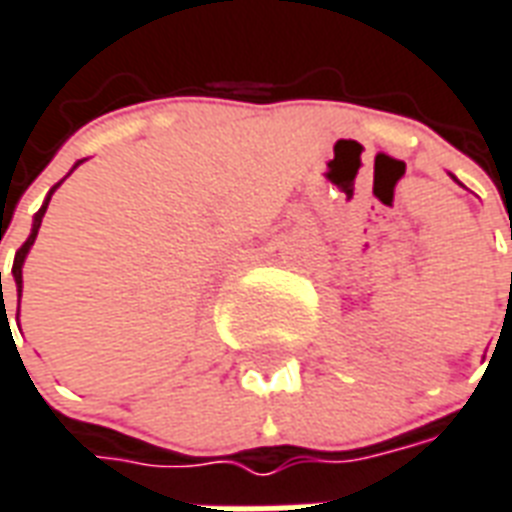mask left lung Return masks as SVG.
<instances>
[{"instance_id":"obj_1","label":"left lung","mask_w":512,"mask_h":512,"mask_svg":"<svg viewBox=\"0 0 512 512\" xmlns=\"http://www.w3.org/2000/svg\"><path fill=\"white\" fill-rule=\"evenodd\" d=\"M450 176H453V173H450ZM453 179H456V176H453ZM458 181V179H456ZM510 285H512V274H510ZM510 293H512V290H510Z\"/></svg>"}]
</instances>
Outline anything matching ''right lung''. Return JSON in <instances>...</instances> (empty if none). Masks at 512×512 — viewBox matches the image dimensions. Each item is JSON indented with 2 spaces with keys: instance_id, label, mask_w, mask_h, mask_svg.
<instances>
[{
  "instance_id": "obj_1",
  "label": "right lung",
  "mask_w": 512,
  "mask_h": 512,
  "mask_svg": "<svg viewBox=\"0 0 512 512\" xmlns=\"http://www.w3.org/2000/svg\"><path fill=\"white\" fill-rule=\"evenodd\" d=\"M81 162H83V160L75 162L73 170L78 168ZM73 170H70V173H73ZM70 173H67V176H70ZM67 176H64V179H67ZM64 179H62V181H64ZM62 181H59V184H54V187H51V192L45 195L43 206H40V211H37V214H34V219H32V233H29V238H26L24 244H21V249L15 252V260H13V279H15V290H18V298H21V293H24V260H26V255H29V249H32V246H34V238H37V230H40V225H43L45 208H48V203H51V195H54L56 189L62 187ZM0 290H2V271H0Z\"/></svg>"
}]
</instances>
